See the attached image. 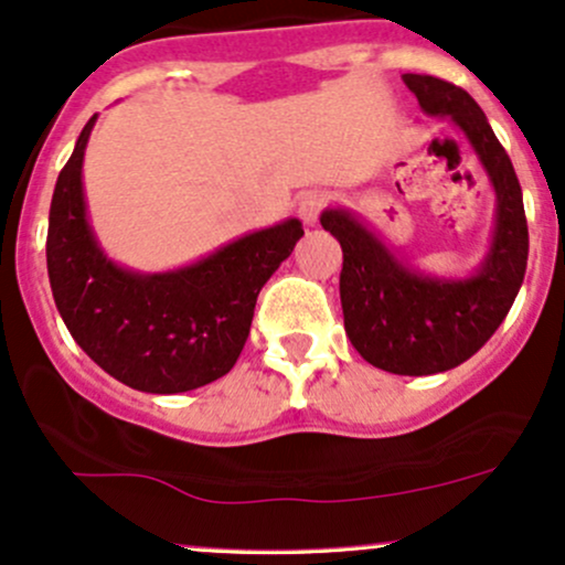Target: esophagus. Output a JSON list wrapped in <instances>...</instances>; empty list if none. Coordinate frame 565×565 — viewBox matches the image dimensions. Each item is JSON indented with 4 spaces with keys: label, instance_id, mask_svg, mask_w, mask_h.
<instances>
[{
    "label": "esophagus",
    "instance_id": "esophagus-1",
    "mask_svg": "<svg viewBox=\"0 0 565 565\" xmlns=\"http://www.w3.org/2000/svg\"><path fill=\"white\" fill-rule=\"evenodd\" d=\"M327 204V196L321 191H308L302 193L300 201H297V212H300V220L305 225H316L319 223V215Z\"/></svg>",
    "mask_w": 565,
    "mask_h": 565
}]
</instances>
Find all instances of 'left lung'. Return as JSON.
Returning <instances> with one entry per match:
<instances>
[{"mask_svg":"<svg viewBox=\"0 0 565 565\" xmlns=\"http://www.w3.org/2000/svg\"><path fill=\"white\" fill-rule=\"evenodd\" d=\"M427 116H449L465 132L497 193L489 255L470 278L412 270L353 212L321 215L342 246L340 300L345 332L372 366L393 374H438L478 353L515 302L529 260V225L518 174L472 97L438 76L404 74Z\"/></svg>","mask_w":565,"mask_h":565,"instance_id":"8db88e82","label":"left lung"}]
</instances>
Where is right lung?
<instances>
[{
	"mask_svg": "<svg viewBox=\"0 0 565 565\" xmlns=\"http://www.w3.org/2000/svg\"><path fill=\"white\" fill-rule=\"evenodd\" d=\"M95 119L57 174L47 274L63 323L103 372L142 393H185L228 374L260 289L302 238L300 220L246 233L170 274H135L103 255L87 220L82 161Z\"/></svg>",
	"mask_w": 565,
	"mask_h": 565,
	"instance_id": "right-lung-1",
	"label": "right lung"
}]
</instances>
